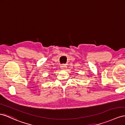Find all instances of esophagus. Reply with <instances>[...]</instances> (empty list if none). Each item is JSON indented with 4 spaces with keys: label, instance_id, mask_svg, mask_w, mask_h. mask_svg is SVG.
<instances>
[{
    "label": "esophagus",
    "instance_id": "obj_1",
    "mask_svg": "<svg viewBox=\"0 0 125 125\" xmlns=\"http://www.w3.org/2000/svg\"><path fill=\"white\" fill-rule=\"evenodd\" d=\"M66 68H67V66L66 65H63L61 66V69H63V70H65Z\"/></svg>",
    "mask_w": 125,
    "mask_h": 125
}]
</instances>
